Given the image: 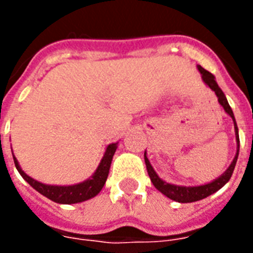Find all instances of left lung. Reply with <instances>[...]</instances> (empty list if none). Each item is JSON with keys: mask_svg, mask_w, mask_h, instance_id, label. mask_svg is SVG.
<instances>
[{"mask_svg": "<svg viewBox=\"0 0 253 253\" xmlns=\"http://www.w3.org/2000/svg\"><path fill=\"white\" fill-rule=\"evenodd\" d=\"M198 70L201 73L203 83L206 84L207 86L215 93V96L218 97V103L221 104V107L225 110V112H226V114L232 118V121H233L236 142H237V152H236V156H234L233 161H232L230 165L228 167V169L225 170L221 176H218L217 179L209 181V183H205V184H201V186H177V184L167 183V181L163 180V179L157 175V172L154 170V168L152 167V164H150L148 156H146V150H145V164H146V169H148L149 177H150V180L153 183V186L156 187L161 194H164V195L168 196L169 199L179 202V203H191V202L201 201V199H205V198H207L209 195H211L214 192H217L218 190H221V188L228 183L229 179L232 177V173H233L234 167H236V163H237V157H239L240 150L239 128H237L236 119H234L233 111L230 108L228 100H226V96H225V93L222 92V89L218 86L217 81H215V77L212 76L211 73L205 70L201 65H198Z\"/></svg>", "mask_w": 253, "mask_h": 253, "instance_id": "8db88e82", "label": "left lung"}]
</instances>
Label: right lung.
<instances>
[{"label":"right lung","instance_id":"1","mask_svg":"<svg viewBox=\"0 0 253 253\" xmlns=\"http://www.w3.org/2000/svg\"><path fill=\"white\" fill-rule=\"evenodd\" d=\"M116 149H118V142L110 143L105 148L104 156L100 161L99 167L93 172V175L86 180L77 183V184H72V186H52V184L41 183V181L32 179L31 176L27 175L24 170L21 169V167H20L17 159L14 157V154L13 161L16 168L19 170V173L23 176V179L32 188H35L38 192H41L42 195L46 196L50 201L55 202V203L73 205V203H81V202L92 199L101 191V188L104 187L105 181H107L108 173H110L111 163H112V157L115 154Z\"/></svg>","mask_w":253,"mask_h":253}]
</instances>
